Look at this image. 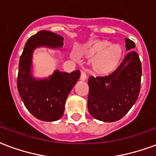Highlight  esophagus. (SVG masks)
<instances>
[{"label": "esophagus", "mask_w": 156, "mask_h": 156, "mask_svg": "<svg viewBox=\"0 0 156 156\" xmlns=\"http://www.w3.org/2000/svg\"><path fill=\"white\" fill-rule=\"evenodd\" d=\"M80 79L82 81H85L87 79V75L84 72H81V74H80Z\"/></svg>", "instance_id": "esophagus-1"}]
</instances>
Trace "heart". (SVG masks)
Returning a JSON list of instances; mask_svg holds the SVG:
<instances>
[{
    "mask_svg": "<svg viewBox=\"0 0 156 156\" xmlns=\"http://www.w3.org/2000/svg\"><path fill=\"white\" fill-rule=\"evenodd\" d=\"M81 55L93 60V68L96 73L106 74L117 68L123 51L119 46L111 45L109 41H100L85 46Z\"/></svg>",
    "mask_w": 156,
    "mask_h": 156,
    "instance_id": "b5f03b06",
    "label": "heart"
}]
</instances>
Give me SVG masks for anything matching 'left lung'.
I'll return each mask as SVG.
<instances>
[{
  "label": "left lung",
  "instance_id": "obj_1",
  "mask_svg": "<svg viewBox=\"0 0 156 156\" xmlns=\"http://www.w3.org/2000/svg\"><path fill=\"white\" fill-rule=\"evenodd\" d=\"M126 50L135 48L125 38ZM142 68L137 52L129 51L117 69L108 76L88 78V109L96 119L115 122L129 111L140 91Z\"/></svg>",
  "mask_w": 156,
  "mask_h": 156
}]
</instances>
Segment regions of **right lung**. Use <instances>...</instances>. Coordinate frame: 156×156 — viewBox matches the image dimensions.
Returning <instances> with one entry per match:
<instances>
[{
	"instance_id": "add662e5",
	"label": "right lung",
	"mask_w": 156,
	"mask_h": 156,
	"mask_svg": "<svg viewBox=\"0 0 156 156\" xmlns=\"http://www.w3.org/2000/svg\"><path fill=\"white\" fill-rule=\"evenodd\" d=\"M41 46L62 48L63 38L48 31L32 36L20 57L16 84L23 104L34 117L40 120L55 121L63 115L67 97L80 77V72L55 71L48 79L35 80L30 73L32 55L33 50Z\"/></svg>"
}]
</instances>
